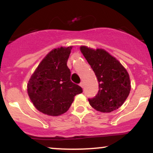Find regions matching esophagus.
Instances as JSON below:
<instances>
[{
	"instance_id": "34e87169",
	"label": "esophagus",
	"mask_w": 153,
	"mask_h": 153,
	"mask_svg": "<svg viewBox=\"0 0 153 153\" xmlns=\"http://www.w3.org/2000/svg\"><path fill=\"white\" fill-rule=\"evenodd\" d=\"M80 86H81L82 88H83V87H84V85H83V82H80Z\"/></svg>"
}]
</instances>
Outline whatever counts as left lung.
<instances>
[{
  "mask_svg": "<svg viewBox=\"0 0 153 153\" xmlns=\"http://www.w3.org/2000/svg\"><path fill=\"white\" fill-rule=\"evenodd\" d=\"M80 51L90 65L99 82V92L88 99L91 106L101 112L119 108L126 101L131 90L127 70L115 57L103 49L80 47Z\"/></svg>",
  "mask_w": 153,
  "mask_h": 153,
  "instance_id": "8db88e82",
  "label": "left lung"
}]
</instances>
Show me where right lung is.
Returning a JSON list of instances; mask_svg holds the SVG:
<instances>
[{"label": "right lung", "mask_w": 153, "mask_h": 153, "mask_svg": "<svg viewBox=\"0 0 153 153\" xmlns=\"http://www.w3.org/2000/svg\"><path fill=\"white\" fill-rule=\"evenodd\" d=\"M72 47L52 50L47 54L29 79L28 95L39 111L50 116L65 113L75 96L82 88L71 80V71L67 66Z\"/></svg>", "instance_id": "add662e5"}]
</instances>
